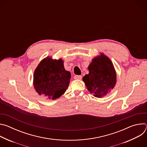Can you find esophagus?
Returning a JSON list of instances; mask_svg holds the SVG:
<instances>
[{
  "label": "esophagus",
  "instance_id": "34e87169",
  "mask_svg": "<svg viewBox=\"0 0 147 147\" xmlns=\"http://www.w3.org/2000/svg\"><path fill=\"white\" fill-rule=\"evenodd\" d=\"M74 78L75 80H81L82 78V76H81L77 75V76H75Z\"/></svg>",
  "mask_w": 147,
  "mask_h": 147
}]
</instances>
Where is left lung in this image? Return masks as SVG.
<instances>
[{
    "label": "left lung",
    "instance_id": "obj_1",
    "mask_svg": "<svg viewBox=\"0 0 147 147\" xmlns=\"http://www.w3.org/2000/svg\"><path fill=\"white\" fill-rule=\"evenodd\" d=\"M89 74L82 78L88 90L95 97L101 98L113 89L116 82V74L111 60L103 53L92 59L89 65Z\"/></svg>",
    "mask_w": 147,
    "mask_h": 147
}]
</instances>
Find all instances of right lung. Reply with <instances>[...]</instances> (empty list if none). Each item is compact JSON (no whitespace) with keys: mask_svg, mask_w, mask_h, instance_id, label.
<instances>
[{"mask_svg":"<svg viewBox=\"0 0 147 147\" xmlns=\"http://www.w3.org/2000/svg\"><path fill=\"white\" fill-rule=\"evenodd\" d=\"M71 74L65 69L61 59L47 57L42 60L34 74V87L39 95L49 99H56L68 88Z\"/></svg>","mask_w":147,"mask_h":147,"instance_id":"add662e5","label":"right lung"}]
</instances>
